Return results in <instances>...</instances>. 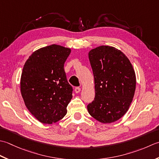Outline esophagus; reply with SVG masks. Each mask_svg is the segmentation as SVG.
Here are the masks:
<instances>
[{
	"label": "esophagus",
	"mask_w": 159,
	"mask_h": 159,
	"mask_svg": "<svg viewBox=\"0 0 159 159\" xmlns=\"http://www.w3.org/2000/svg\"><path fill=\"white\" fill-rule=\"evenodd\" d=\"M80 90H81V88H80V87H76L75 89V92L76 93H79L80 92Z\"/></svg>",
	"instance_id": "1"
}]
</instances>
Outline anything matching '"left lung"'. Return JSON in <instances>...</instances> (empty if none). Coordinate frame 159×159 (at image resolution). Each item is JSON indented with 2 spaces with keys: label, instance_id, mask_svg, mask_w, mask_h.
<instances>
[{
  "label": "left lung",
  "instance_id": "8db88e82",
  "mask_svg": "<svg viewBox=\"0 0 159 159\" xmlns=\"http://www.w3.org/2000/svg\"><path fill=\"white\" fill-rule=\"evenodd\" d=\"M89 58L95 80V96L87 106L89 114L103 124L121 118L133 99L136 75L130 61L120 50L99 46L90 50Z\"/></svg>",
  "mask_w": 159,
  "mask_h": 159
}]
</instances>
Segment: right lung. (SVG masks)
Returning a JSON list of instances; mask_svg holds the SVG:
<instances>
[{
  "instance_id": "right-lung-1",
  "label": "right lung",
  "mask_w": 159,
  "mask_h": 159,
  "mask_svg": "<svg viewBox=\"0 0 159 159\" xmlns=\"http://www.w3.org/2000/svg\"><path fill=\"white\" fill-rule=\"evenodd\" d=\"M70 48L51 44L35 51L25 63L20 77V92L31 114L44 124L62 119L73 98L64 64Z\"/></svg>"
}]
</instances>
